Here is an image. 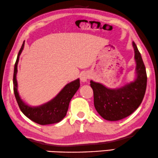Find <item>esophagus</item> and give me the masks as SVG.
<instances>
[{
  "label": "esophagus",
  "mask_w": 158,
  "mask_h": 158,
  "mask_svg": "<svg viewBox=\"0 0 158 158\" xmlns=\"http://www.w3.org/2000/svg\"><path fill=\"white\" fill-rule=\"evenodd\" d=\"M89 79V75L87 73H83L80 77V79L82 82H85L87 81V80Z\"/></svg>",
  "instance_id": "34e87169"
}]
</instances>
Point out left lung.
Instances as JSON below:
<instances>
[{"label":"left lung","instance_id":"left-lung-1","mask_svg":"<svg viewBox=\"0 0 158 158\" xmlns=\"http://www.w3.org/2000/svg\"><path fill=\"white\" fill-rule=\"evenodd\" d=\"M132 46L137 64V78L134 81L119 89H111L90 81L94 92V107L99 115L106 120L117 121L128 117L139 107L145 96L148 79L145 66L134 41Z\"/></svg>","mask_w":158,"mask_h":158}]
</instances>
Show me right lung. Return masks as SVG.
<instances>
[{
  "instance_id": "add662e5",
  "label": "right lung",
  "mask_w": 158,
  "mask_h": 158,
  "mask_svg": "<svg viewBox=\"0 0 158 158\" xmlns=\"http://www.w3.org/2000/svg\"><path fill=\"white\" fill-rule=\"evenodd\" d=\"M23 47L24 41L18 54L13 73V92L20 110L31 120L41 125L59 123L66 116L71 99L79 89L80 86L79 79H77L75 81L66 84L55 98L47 103L37 107L28 106L20 98L17 90V65L19 56L21 54Z\"/></svg>"
}]
</instances>
